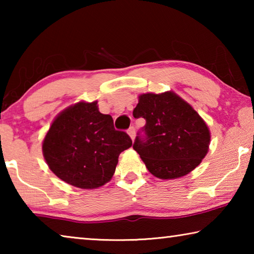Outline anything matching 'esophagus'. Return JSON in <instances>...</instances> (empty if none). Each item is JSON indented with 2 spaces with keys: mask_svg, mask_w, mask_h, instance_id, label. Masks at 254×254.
Listing matches in <instances>:
<instances>
[{
  "mask_svg": "<svg viewBox=\"0 0 254 254\" xmlns=\"http://www.w3.org/2000/svg\"><path fill=\"white\" fill-rule=\"evenodd\" d=\"M127 133H128V135H130L131 139L134 140V137H135V127H130V128H128V130H127Z\"/></svg>",
  "mask_w": 254,
  "mask_h": 254,
  "instance_id": "1",
  "label": "esophagus"
}]
</instances>
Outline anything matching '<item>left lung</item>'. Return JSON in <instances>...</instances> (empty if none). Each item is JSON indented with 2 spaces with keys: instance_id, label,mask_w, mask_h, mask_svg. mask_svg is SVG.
<instances>
[{
  "instance_id": "1",
  "label": "left lung",
  "mask_w": 254,
  "mask_h": 254,
  "mask_svg": "<svg viewBox=\"0 0 254 254\" xmlns=\"http://www.w3.org/2000/svg\"><path fill=\"white\" fill-rule=\"evenodd\" d=\"M133 117L145 120L143 135L137 133L133 149L157 178L183 177L194 170L208 151V127L174 92L140 95Z\"/></svg>"
}]
</instances>
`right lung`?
Masks as SVG:
<instances>
[{
    "mask_svg": "<svg viewBox=\"0 0 254 254\" xmlns=\"http://www.w3.org/2000/svg\"><path fill=\"white\" fill-rule=\"evenodd\" d=\"M132 145L113 119L98 111L97 102H79L64 110L47 132L42 152L50 170L81 189L103 186L113 177L120 153Z\"/></svg>",
    "mask_w": 254,
    "mask_h": 254,
    "instance_id": "obj_1",
    "label": "right lung"
}]
</instances>
